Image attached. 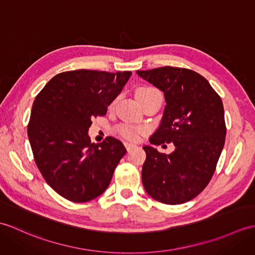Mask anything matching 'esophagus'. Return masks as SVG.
<instances>
[{"label": "esophagus", "mask_w": 255, "mask_h": 255, "mask_svg": "<svg viewBox=\"0 0 255 255\" xmlns=\"http://www.w3.org/2000/svg\"><path fill=\"white\" fill-rule=\"evenodd\" d=\"M124 144H125V147H126L127 151H130V150L133 149V147L135 146V145L132 144V143H129V142H125V143H124Z\"/></svg>", "instance_id": "1"}]
</instances>
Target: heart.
Wrapping results in <instances>:
<instances>
[{"instance_id":"b5f03b06","label":"heart","mask_w":255,"mask_h":255,"mask_svg":"<svg viewBox=\"0 0 255 255\" xmlns=\"http://www.w3.org/2000/svg\"><path fill=\"white\" fill-rule=\"evenodd\" d=\"M156 89L154 88H150V87H143L140 88L137 92H150V91H155ZM117 132L120 133L123 138H125L127 140H138L140 134L142 133V129L138 127H133L130 125H121L117 127Z\"/></svg>"}]
</instances>
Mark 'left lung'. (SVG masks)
Wrapping results in <instances>:
<instances>
[{
  "instance_id": "obj_1",
  "label": "left lung",
  "mask_w": 255,
  "mask_h": 255,
  "mask_svg": "<svg viewBox=\"0 0 255 255\" xmlns=\"http://www.w3.org/2000/svg\"><path fill=\"white\" fill-rule=\"evenodd\" d=\"M137 74L163 91L166 101L161 125L150 143L175 145L170 154L143 146L142 183L158 202H188L208 186L225 144L222 99L203 76L190 69L165 66Z\"/></svg>"
}]
</instances>
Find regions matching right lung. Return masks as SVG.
Wrapping results in <instances>:
<instances>
[{"mask_svg": "<svg viewBox=\"0 0 255 255\" xmlns=\"http://www.w3.org/2000/svg\"><path fill=\"white\" fill-rule=\"evenodd\" d=\"M130 72L78 69L57 74L35 97L28 138L35 164L53 190L72 202L102 194L126 149L108 137L91 143V118L103 116Z\"/></svg>", "mask_w": 255, "mask_h": 255, "instance_id": "obj_1", "label": "right lung"}]
</instances>
